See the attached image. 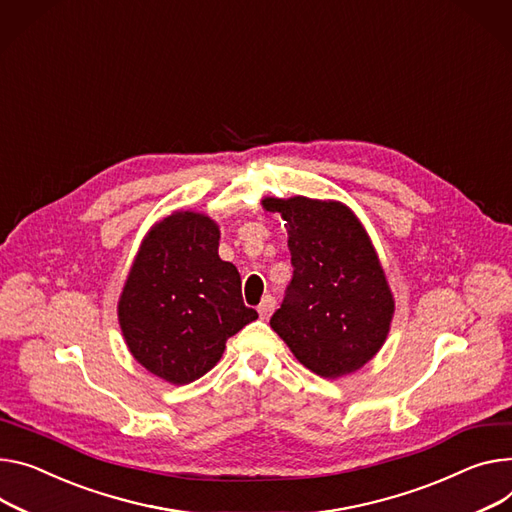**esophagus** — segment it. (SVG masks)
Segmentation results:
<instances>
[{
	"label": "esophagus",
	"instance_id": "1",
	"mask_svg": "<svg viewBox=\"0 0 512 512\" xmlns=\"http://www.w3.org/2000/svg\"><path fill=\"white\" fill-rule=\"evenodd\" d=\"M274 305H277V301H274L272 295H266V297L262 299V303L258 305V313H260L262 320H268V318H270V313L274 311Z\"/></svg>",
	"mask_w": 512,
	"mask_h": 512
}]
</instances>
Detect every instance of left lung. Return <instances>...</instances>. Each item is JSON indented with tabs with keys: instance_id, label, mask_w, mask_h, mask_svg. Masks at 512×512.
I'll return each instance as SVG.
<instances>
[{
	"instance_id": "left-lung-1",
	"label": "left lung",
	"mask_w": 512,
	"mask_h": 512,
	"mask_svg": "<svg viewBox=\"0 0 512 512\" xmlns=\"http://www.w3.org/2000/svg\"><path fill=\"white\" fill-rule=\"evenodd\" d=\"M262 207L287 221L293 264L270 328L316 375L355 373L377 355L393 316V297L365 227L336 201L268 196Z\"/></svg>"
}]
</instances>
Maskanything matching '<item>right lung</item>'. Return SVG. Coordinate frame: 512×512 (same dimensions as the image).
Masks as SVG:
<instances>
[{
	"label": "right lung",
	"mask_w": 512,
	"mask_h": 512,
	"mask_svg": "<svg viewBox=\"0 0 512 512\" xmlns=\"http://www.w3.org/2000/svg\"><path fill=\"white\" fill-rule=\"evenodd\" d=\"M217 250L211 217L180 211L162 219L145 235L119 301L131 355L174 385L211 371L227 338L258 318L244 305L238 268Z\"/></svg>",
	"instance_id": "obj_1"
}]
</instances>
